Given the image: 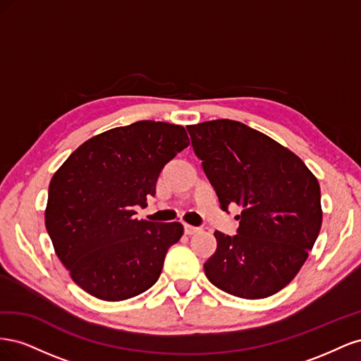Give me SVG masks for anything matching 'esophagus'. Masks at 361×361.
<instances>
[{
  "label": "esophagus",
  "mask_w": 361,
  "mask_h": 361,
  "mask_svg": "<svg viewBox=\"0 0 361 361\" xmlns=\"http://www.w3.org/2000/svg\"><path fill=\"white\" fill-rule=\"evenodd\" d=\"M200 231L199 227H194V226H191V224H183V232H185V235H194V233H197Z\"/></svg>",
  "instance_id": "1"
}]
</instances>
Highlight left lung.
I'll return each mask as SVG.
<instances>
[{"instance_id": "left-lung-1", "label": "left lung", "mask_w": 361, "mask_h": 361, "mask_svg": "<svg viewBox=\"0 0 361 361\" xmlns=\"http://www.w3.org/2000/svg\"><path fill=\"white\" fill-rule=\"evenodd\" d=\"M220 206L243 207L238 235L215 232L204 262L214 286L245 300L267 298L298 274L322 224L319 182L276 140L235 120L187 126Z\"/></svg>"}]
</instances>
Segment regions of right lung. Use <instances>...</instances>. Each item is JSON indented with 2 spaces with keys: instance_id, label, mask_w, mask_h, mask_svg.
Masks as SVG:
<instances>
[{
  "instance_id": "right-lung-1",
  "label": "right lung",
  "mask_w": 361,
  "mask_h": 361,
  "mask_svg": "<svg viewBox=\"0 0 361 361\" xmlns=\"http://www.w3.org/2000/svg\"><path fill=\"white\" fill-rule=\"evenodd\" d=\"M180 125L140 120L87 140L49 182L45 226L72 280L104 301L137 297L159 279L180 223L137 220L161 170L188 147Z\"/></svg>"
}]
</instances>
